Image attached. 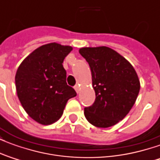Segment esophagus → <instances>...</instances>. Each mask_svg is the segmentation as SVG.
Here are the masks:
<instances>
[{
	"label": "esophagus",
	"instance_id": "esophagus-1",
	"mask_svg": "<svg viewBox=\"0 0 160 160\" xmlns=\"http://www.w3.org/2000/svg\"><path fill=\"white\" fill-rule=\"evenodd\" d=\"M74 89L76 91L77 93H79L80 92V85H76V86H74Z\"/></svg>",
	"mask_w": 160,
	"mask_h": 160
}]
</instances>
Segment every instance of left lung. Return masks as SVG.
Listing matches in <instances>:
<instances>
[{
	"label": "left lung",
	"mask_w": 160,
	"mask_h": 160,
	"mask_svg": "<svg viewBox=\"0 0 160 160\" xmlns=\"http://www.w3.org/2000/svg\"><path fill=\"white\" fill-rule=\"evenodd\" d=\"M89 64L96 98L85 108L87 120L98 128H109L129 112L140 92V80L127 60L109 47L81 48Z\"/></svg>",
	"instance_id": "1"
}]
</instances>
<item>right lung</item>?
Instances as JSON below:
<instances>
[{"instance_id":"obj_1","label":"right lung","mask_w":160,"mask_h":160,"mask_svg":"<svg viewBox=\"0 0 160 160\" xmlns=\"http://www.w3.org/2000/svg\"><path fill=\"white\" fill-rule=\"evenodd\" d=\"M70 46L50 42L30 54L16 72L17 95L24 110L42 125L54 123L63 113L68 100L76 92L66 82L62 62Z\"/></svg>"}]
</instances>
